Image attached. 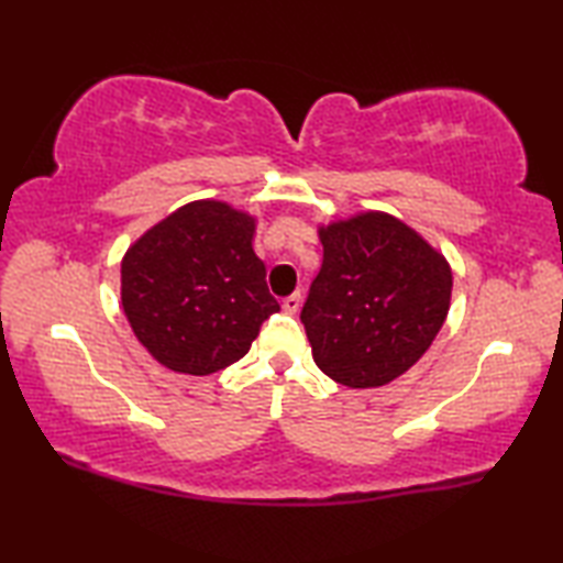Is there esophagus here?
<instances>
[{
	"mask_svg": "<svg viewBox=\"0 0 563 563\" xmlns=\"http://www.w3.org/2000/svg\"><path fill=\"white\" fill-rule=\"evenodd\" d=\"M300 302H302V295L300 292H292V295H288V298L283 300V308H285V312H290V316H295V312L300 310Z\"/></svg>",
	"mask_w": 563,
	"mask_h": 563,
	"instance_id": "34e87169",
	"label": "esophagus"
}]
</instances>
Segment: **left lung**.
Returning <instances> with one entry per match:
<instances>
[{
  "mask_svg": "<svg viewBox=\"0 0 563 563\" xmlns=\"http://www.w3.org/2000/svg\"><path fill=\"white\" fill-rule=\"evenodd\" d=\"M322 265L300 320L312 360L365 389L405 375L430 350L452 300V268L415 228L365 211L318 228Z\"/></svg>",
  "mask_w": 563,
  "mask_h": 563,
  "instance_id": "obj_1",
  "label": "left lung"
}]
</instances>
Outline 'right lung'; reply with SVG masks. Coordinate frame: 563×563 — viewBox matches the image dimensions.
<instances>
[{
	"label": "right lung",
	"instance_id": "right-lung-1",
	"mask_svg": "<svg viewBox=\"0 0 563 563\" xmlns=\"http://www.w3.org/2000/svg\"><path fill=\"white\" fill-rule=\"evenodd\" d=\"M255 218L223 201L180 206L121 261V305L154 360L211 375L241 360L280 310L253 251Z\"/></svg>",
	"mask_w": 563,
	"mask_h": 563
}]
</instances>
